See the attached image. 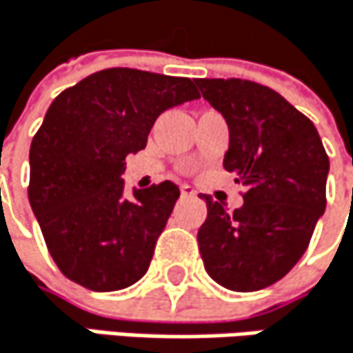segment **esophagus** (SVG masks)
Returning a JSON list of instances; mask_svg holds the SVG:
<instances>
[{"mask_svg":"<svg viewBox=\"0 0 353 353\" xmlns=\"http://www.w3.org/2000/svg\"><path fill=\"white\" fill-rule=\"evenodd\" d=\"M180 192H182V196H184V199H190V196H194V194H196V190H194L192 186H188V184H186V186H182V188H180Z\"/></svg>","mask_w":353,"mask_h":353,"instance_id":"obj_1","label":"esophagus"}]
</instances>
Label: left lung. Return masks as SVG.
<instances>
[{"label":"left lung","mask_w":353,"mask_h":353,"mask_svg":"<svg viewBox=\"0 0 353 353\" xmlns=\"http://www.w3.org/2000/svg\"><path fill=\"white\" fill-rule=\"evenodd\" d=\"M196 85L228 123L223 169L247 188L234 211L203 196L199 251L221 287L259 291L305 253L326 207L329 157L314 123L279 92L247 79H196Z\"/></svg>","instance_id":"obj_1"}]
</instances>
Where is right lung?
Listing matches in <instances>:
<instances>
[{"label":"right lung","mask_w":353,"mask_h":353,"mask_svg":"<svg viewBox=\"0 0 353 353\" xmlns=\"http://www.w3.org/2000/svg\"><path fill=\"white\" fill-rule=\"evenodd\" d=\"M194 98L188 77L104 68L52 102L31 142L29 203L68 281L106 293L146 274L180 188L165 180L125 196V159L163 110Z\"/></svg>","instance_id":"add662e5"}]
</instances>
